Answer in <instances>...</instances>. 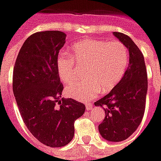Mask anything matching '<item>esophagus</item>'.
Instances as JSON below:
<instances>
[{
    "mask_svg": "<svg viewBox=\"0 0 161 161\" xmlns=\"http://www.w3.org/2000/svg\"><path fill=\"white\" fill-rule=\"evenodd\" d=\"M92 106H93V105H92V104H91V103H87V104H86V110H91V108H92Z\"/></svg>",
    "mask_w": 161,
    "mask_h": 161,
    "instance_id": "34e87169",
    "label": "esophagus"
}]
</instances>
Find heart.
<instances>
[{
	"label": "heart",
	"instance_id": "obj_1",
	"mask_svg": "<svg viewBox=\"0 0 161 161\" xmlns=\"http://www.w3.org/2000/svg\"><path fill=\"white\" fill-rule=\"evenodd\" d=\"M73 57L61 53L57 58V71L60 80L67 83L75 76L76 63L87 64L86 80L70 83L65 88L69 97L88 102L98 92L112 90L122 79L128 64V52L119 41L84 39L71 47Z\"/></svg>",
	"mask_w": 161,
	"mask_h": 161
}]
</instances>
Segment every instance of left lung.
<instances>
[{"label":"left lung","mask_w":161,"mask_h":161,"mask_svg":"<svg viewBox=\"0 0 161 161\" xmlns=\"http://www.w3.org/2000/svg\"><path fill=\"white\" fill-rule=\"evenodd\" d=\"M113 35L123 43L129 52V64L120 81L103 97L95 102L105 113L98 126L102 137L110 142L128 138L142 121L148 88L144 58L131 38L114 32Z\"/></svg>","instance_id":"8db88e82"}]
</instances>
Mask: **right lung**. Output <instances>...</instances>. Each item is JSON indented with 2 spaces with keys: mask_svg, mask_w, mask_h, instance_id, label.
Returning a JSON list of instances; mask_svg holds the SVG:
<instances>
[{
  "mask_svg": "<svg viewBox=\"0 0 161 161\" xmlns=\"http://www.w3.org/2000/svg\"><path fill=\"white\" fill-rule=\"evenodd\" d=\"M65 33L45 31L32 34L19 50L13 71V93L24 122L35 138L50 147H62L74 136V121L85 105L61 98L63 85L57 58Z\"/></svg>",
  "mask_w": 161,
  "mask_h": 161,
  "instance_id": "right-lung-1",
  "label": "right lung"
}]
</instances>
